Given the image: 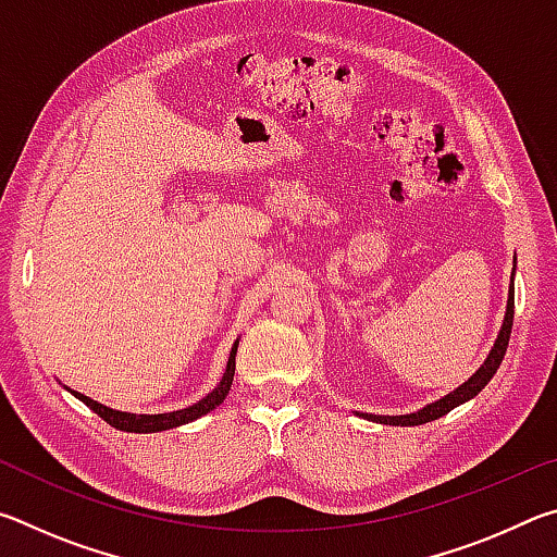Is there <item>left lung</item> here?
<instances>
[{
  "instance_id": "obj_1",
  "label": "left lung",
  "mask_w": 557,
  "mask_h": 557,
  "mask_svg": "<svg viewBox=\"0 0 557 557\" xmlns=\"http://www.w3.org/2000/svg\"><path fill=\"white\" fill-rule=\"evenodd\" d=\"M511 326H513V280H511V287H508L506 317H504L502 332H498L496 344H494L492 351H488L486 361L482 363V369H479L474 375H471L467 383H461L457 391H451L449 395H445V398H440L437 403H430L422 410L410 412V414H371V412H356V414H358V418L381 422V425H400V428L425 425V422H432V420L442 418V414H447L449 410H455L457 405L467 403V400L474 398V395L482 393L484 385L494 379V373L498 371V366H502L504 356H506L508 338H511Z\"/></svg>"
}]
</instances>
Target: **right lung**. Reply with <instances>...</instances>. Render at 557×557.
<instances>
[{"instance_id":"right-lung-1","label":"right lung","mask_w":557,"mask_h":557,"mask_svg":"<svg viewBox=\"0 0 557 557\" xmlns=\"http://www.w3.org/2000/svg\"><path fill=\"white\" fill-rule=\"evenodd\" d=\"M235 351H238V342L233 344L231 348V356H228V366H225V373L221 383L215 385V388L201 398L199 403L188 405L184 410H174V412H159V414H137V412H120V410H112L108 405H100L98 400H90L88 395H83L78 391H71L75 398L83 400L88 405L92 412H98L102 420L112 425L115 430H125V432H162V430H172L178 425H186V422H194L199 420L201 414L211 412L213 408H219V405L225 400V395H228L231 385H233V373H235Z\"/></svg>"}]
</instances>
